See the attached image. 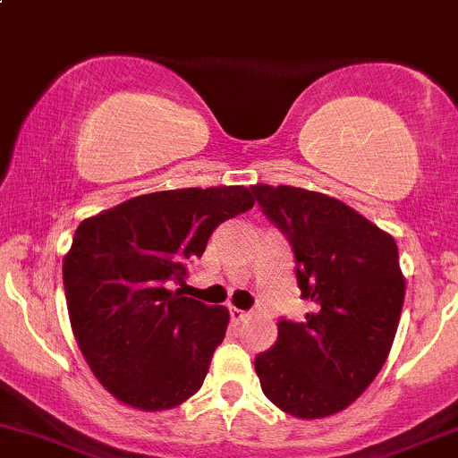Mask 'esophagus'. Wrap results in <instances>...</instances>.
Masks as SVG:
<instances>
[{"label":"esophagus","mask_w":458,"mask_h":458,"mask_svg":"<svg viewBox=\"0 0 458 458\" xmlns=\"http://www.w3.org/2000/svg\"><path fill=\"white\" fill-rule=\"evenodd\" d=\"M229 315H231V322H235V324H242V322H247V319H249V313H247V310L235 309V306H231V309H229Z\"/></svg>","instance_id":"34e87169"}]
</instances>
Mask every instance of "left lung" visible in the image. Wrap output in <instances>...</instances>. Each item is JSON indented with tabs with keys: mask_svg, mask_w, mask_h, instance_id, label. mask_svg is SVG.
I'll return each instance as SVG.
<instances>
[{
	"mask_svg": "<svg viewBox=\"0 0 458 458\" xmlns=\"http://www.w3.org/2000/svg\"><path fill=\"white\" fill-rule=\"evenodd\" d=\"M262 214L295 253L304 322L282 318L277 342L256 357L268 402L298 419L348 408L388 360L405 295L397 242L337 198L253 185Z\"/></svg>",
	"mask_w": 458,
	"mask_h": 458,
	"instance_id": "1",
	"label": "left lung"
}]
</instances>
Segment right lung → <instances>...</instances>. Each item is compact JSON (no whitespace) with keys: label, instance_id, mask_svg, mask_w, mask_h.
<instances>
[{"label":"right lung","instance_id":"1","mask_svg":"<svg viewBox=\"0 0 458 458\" xmlns=\"http://www.w3.org/2000/svg\"><path fill=\"white\" fill-rule=\"evenodd\" d=\"M247 187L169 190L83 220L64 258L68 315L94 377L145 412L196 394L223 344L225 306L187 298L185 264L225 220L253 207Z\"/></svg>","mask_w":458,"mask_h":458}]
</instances>
